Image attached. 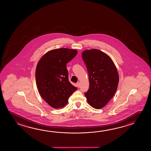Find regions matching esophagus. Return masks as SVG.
Returning a JSON list of instances; mask_svg holds the SVG:
<instances>
[{"label":"esophagus","instance_id":"esophagus-1","mask_svg":"<svg viewBox=\"0 0 151 151\" xmlns=\"http://www.w3.org/2000/svg\"><path fill=\"white\" fill-rule=\"evenodd\" d=\"M76 85H77V87H78V88L80 87V82H78L77 83H76Z\"/></svg>","mask_w":151,"mask_h":151}]
</instances>
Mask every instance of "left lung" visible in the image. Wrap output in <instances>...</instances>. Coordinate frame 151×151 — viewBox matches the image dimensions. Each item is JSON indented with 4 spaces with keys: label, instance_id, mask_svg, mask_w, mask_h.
<instances>
[{
    "label": "left lung",
    "instance_id": "8db88e82",
    "mask_svg": "<svg viewBox=\"0 0 151 151\" xmlns=\"http://www.w3.org/2000/svg\"><path fill=\"white\" fill-rule=\"evenodd\" d=\"M82 58L89 74V89L84 95L92 108L100 109L116 91L119 82L117 68L107 54L98 49L83 51Z\"/></svg>",
    "mask_w": 151,
    "mask_h": 151
}]
</instances>
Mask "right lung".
<instances>
[{
  "label": "right lung",
  "instance_id": "add662e5",
  "mask_svg": "<svg viewBox=\"0 0 151 151\" xmlns=\"http://www.w3.org/2000/svg\"><path fill=\"white\" fill-rule=\"evenodd\" d=\"M77 50L59 48L49 51L41 58L36 70V81L39 94L52 108L67 105L77 90L69 81L67 63L77 55Z\"/></svg>",
  "mask_w": 151,
  "mask_h": 151
}]
</instances>
